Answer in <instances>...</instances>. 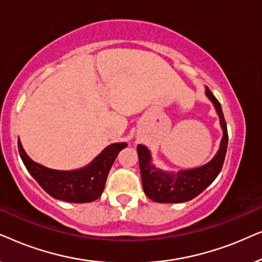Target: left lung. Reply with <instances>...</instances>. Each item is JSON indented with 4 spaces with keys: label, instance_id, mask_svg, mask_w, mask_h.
Wrapping results in <instances>:
<instances>
[{
    "label": "left lung",
    "instance_id": "1",
    "mask_svg": "<svg viewBox=\"0 0 262 262\" xmlns=\"http://www.w3.org/2000/svg\"><path fill=\"white\" fill-rule=\"evenodd\" d=\"M206 95L212 101L221 120L223 130L220 150L209 163L194 169L180 170L169 173L155 167L151 162V155L148 148L138 144L137 152L139 159V169L142 175V184L144 193L150 199L157 203H185L199 195L207 186L213 182L223 167L228 146V128L225 123L221 103L214 98L209 88Z\"/></svg>",
    "mask_w": 262,
    "mask_h": 262
}]
</instances>
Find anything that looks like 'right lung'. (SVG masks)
<instances>
[{
  "label": "right lung",
  "instance_id": "right-lung-1",
  "mask_svg": "<svg viewBox=\"0 0 262 262\" xmlns=\"http://www.w3.org/2000/svg\"><path fill=\"white\" fill-rule=\"evenodd\" d=\"M21 160L46 193L68 203H91L102 194L111 167L126 143H114L103 149L92 163L77 170H55L32 161L17 142Z\"/></svg>",
  "mask_w": 262,
  "mask_h": 262
}]
</instances>
